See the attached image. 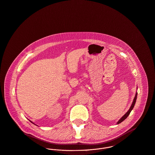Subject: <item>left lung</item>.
<instances>
[{"instance_id": "8db88e82", "label": "left lung", "mask_w": 155, "mask_h": 155, "mask_svg": "<svg viewBox=\"0 0 155 155\" xmlns=\"http://www.w3.org/2000/svg\"><path fill=\"white\" fill-rule=\"evenodd\" d=\"M137 94H138V93H137H137H136V94H135V97H134V101H133V102H132V104H131V106H130L129 109L128 111L118 121V122H117V124L121 123L122 121H123L129 116V115L130 114V112L132 111V110L133 109V108H134V106H135V102H136V101H137Z\"/></svg>"}]
</instances>
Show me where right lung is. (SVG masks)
<instances>
[{"label":"right lung","instance_id":"1","mask_svg":"<svg viewBox=\"0 0 155 155\" xmlns=\"http://www.w3.org/2000/svg\"><path fill=\"white\" fill-rule=\"evenodd\" d=\"M29 121H30V120H29ZM31 121V123H33V124H34V123H33V122H32V121Z\"/></svg>","mask_w":155,"mask_h":155}]
</instances>
